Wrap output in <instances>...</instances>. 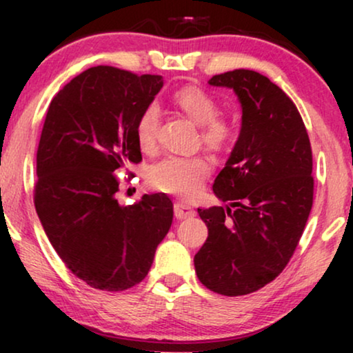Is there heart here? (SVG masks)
<instances>
[{"instance_id":"obj_1","label":"heart","mask_w":353,"mask_h":353,"mask_svg":"<svg viewBox=\"0 0 353 353\" xmlns=\"http://www.w3.org/2000/svg\"><path fill=\"white\" fill-rule=\"evenodd\" d=\"M157 181L162 190L178 197L192 194L201 185L196 175H192L190 168L183 163H170V165L163 167Z\"/></svg>"}]
</instances>
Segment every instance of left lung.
I'll return each mask as SVG.
<instances>
[{"label":"left lung","instance_id":"obj_1","mask_svg":"<svg viewBox=\"0 0 353 353\" xmlns=\"http://www.w3.org/2000/svg\"><path fill=\"white\" fill-rule=\"evenodd\" d=\"M162 86L161 75L98 65L70 80L48 109L35 207L57 255L91 288L141 283L172 226L170 197L154 192L122 204L114 176L141 161L138 128Z\"/></svg>","mask_w":353,"mask_h":353}]
</instances>
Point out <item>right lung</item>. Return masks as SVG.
<instances>
[{"label": "right lung", "mask_w": 353, "mask_h": 353, "mask_svg": "<svg viewBox=\"0 0 353 353\" xmlns=\"http://www.w3.org/2000/svg\"><path fill=\"white\" fill-rule=\"evenodd\" d=\"M241 105V128L215 178L220 205L199 212L209 230L194 255L207 289L244 296L273 281L296 250L312 210V148L286 93L254 70L212 77Z\"/></svg>", "instance_id": "1"}]
</instances>
